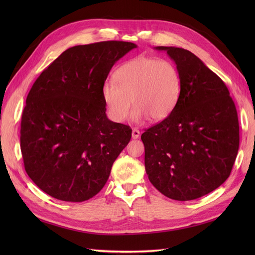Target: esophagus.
<instances>
[{"instance_id": "34e87169", "label": "esophagus", "mask_w": 255, "mask_h": 255, "mask_svg": "<svg viewBox=\"0 0 255 255\" xmlns=\"http://www.w3.org/2000/svg\"><path fill=\"white\" fill-rule=\"evenodd\" d=\"M139 135H140V132H139V130H138L137 128H133V129H132V137H133V139H137V138L139 137Z\"/></svg>"}]
</instances>
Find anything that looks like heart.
Masks as SVG:
<instances>
[{
	"label": "heart",
	"mask_w": 255,
	"mask_h": 255,
	"mask_svg": "<svg viewBox=\"0 0 255 255\" xmlns=\"http://www.w3.org/2000/svg\"><path fill=\"white\" fill-rule=\"evenodd\" d=\"M115 81L102 86L104 104L115 122L127 120L132 104L135 120L149 117L161 121L171 115L179 102L181 76L169 60L134 57L115 72Z\"/></svg>",
	"instance_id": "b5f03b06"
}]
</instances>
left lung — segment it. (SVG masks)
<instances>
[{
    "label": "left lung",
    "mask_w": 255,
    "mask_h": 255,
    "mask_svg": "<svg viewBox=\"0 0 255 255\" xmlns=\"http://www.w3.org/2000/svg\"><path fill=\"white\" fill-rule=\"evenodd\" d=\"M166 51L181 76L175 109L141 135L145 172L164 196L189 201L210 194L230 176L239 148L236 107L219 76L188 50Z\"/></svg>",
    "instance_id": "obj_1"
}]
</instances>
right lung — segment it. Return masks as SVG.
<instances>
[{
    "label": "right lung",
    "mask_w": 255,
    "mask_h": 255,
    "mask_svg": "<svg viewBox=\"0 0 255 255\" xmlns=\"http://www.w3.org/2000/svg\"><path fill=\"white\" fill-rule=\"evenodd\" d=\"M135 48L115 40L75 45L30 88L21 119V152L26 173L45 194L83 202L104 187L132 129L107 118L102 86L116 61Z\"/></svg>",
    "instance_id": "add662e5"
}]
</instances>
